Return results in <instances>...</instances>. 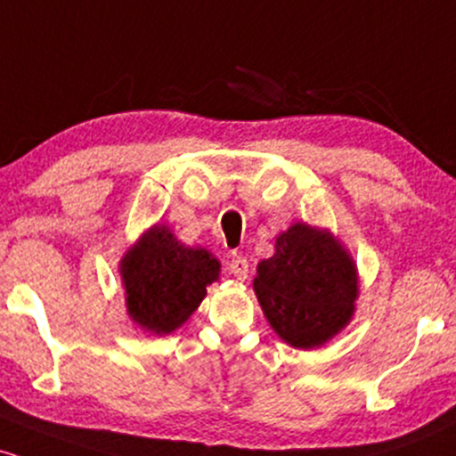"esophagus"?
I'll return each instance as SVG.
<instances>
[{
    "label": "esophagus",
    "instance_id": "esophagus-1",
    "mask_svg": "<svg viewBox=\"0 0 456 456\" xmlns=\"http://www.w3.org/2000/svg\"><path fill=\"white\" fill-rule=\"evenodd\" d=\"M229 272H232L235 279L246 281L248 279V261L242 255H233L232 261H229Z\"/></svg>",
    "mask_w": 456,
    "mask_h": 456
}]
</instances>
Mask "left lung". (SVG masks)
<instances>
[{
    "mask_svg": "<svg viewBox=\"0 0 456 456\" xmlns=\"http://www.w3.org/2000/svg\"><path fill=\"white\" fill-rule=\"evenodd\" d=\"M253 287L282 341L315 347L349 322L358 276L332 235L297 223L276 238L274 257L261 261Z\"/></svg>",
    "mask_w": 456,
    "mask_h": 456,
    "instance_id": "left-lung-1",
    "label": "left lung"
}]
</instances>
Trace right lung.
<instances>
[{"mask_svg":"<svg viewBox=\"0 0 456 456\" xmlns=\"http://www.w3.org/2000/svg\"><path fill=\"white\" fill-rule=\"evenodd\" d=\"M218 268L210 253L184 248L169 229H150L122 259L128 315L154 334L174 332L201 305Z\"/></svg>","mask_w":456,"mask_h":456,"instance_id":"add662e5","label":"right lung"}]
</instances>
